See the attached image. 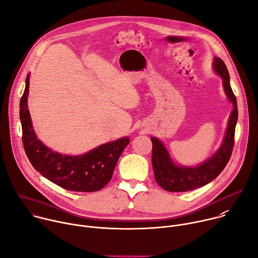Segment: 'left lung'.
Wrapping results in <instances>:
<instances>
[{"instance_id": "1", "label": "left lung", "mask_w": 258, "mask_h": 258, "mask_svg": "<svg viewBox=\"0 0 258 258\" xmlns=\"http://www.w3.org/2000/svg\"><path fill=\"white\" fill-rule=\"evenodd\" d=\"M213 68L217 75L222 77L225 92L234 105L224 142L216 153L204 163L196 167H180L170 160L164 145L158 139L151 138L155 179L162 189L168 192H187L207 185L224 170L232 156L238 119L237 99L230 85V76L225 62L218 57L214 58Z\"/></svg>"}]
</instances>
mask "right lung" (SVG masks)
Returning a JSON list of instances; mask_svg holds the SVG:
<instances>
[{
  "mask_svg": "<svg viewBox=\"0 0 258 258\" xmlns=\"http://www.w3.org/2000/svg\"><path fill=\"white\" fill-rule=\"evenodd\" d=\"M29 75L20 99L22 143L31 165L55 185L73 192H96L105 187L112 177L114 168L128 138L104 144L87 154L68 156L53 152L38 139L32 130L27 109Z\"/></svg>",
  "mask_w": 258,
  "mask_h": 258,
  "instance_id": "add662e5",
  "label": "right lung"
}]
</instances>
